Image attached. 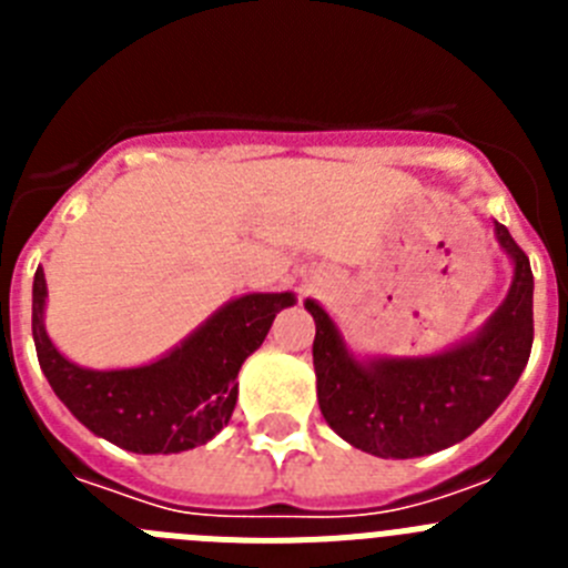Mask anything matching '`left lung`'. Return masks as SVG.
<instances>
[{"label": "left lung", "instance_id": "8db88e82", "mask_svg": "<svg viewBox=\"0 0 568 568\" xmlns=\"http://www.w3.org/2000/svg\"><path fill=\"white\" fill-rule=\"evenodd\" d=\"M495 230L515 258V281L489 324L449 353L364 366L349 358L329 315L307 301L321 415L346 444L378 458L433 455L469 438L518 384L535 338V281L518 241L504 224Z\"/></svg>", "mask_w": 568, "mask_h": 568}]
</instances>
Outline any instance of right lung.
<instances>
[{
	"label": "right lung",
	"instance_id": "1",
	"mask_svg": "<svg viewBox=\"0 0 568 568\" xmlns=\"http://www.w3.org/2000/svg\"><path fill=\"white\" fill-rule=\"evenodd\" d=\"M44 273L33 275V344L39 366L70 413L90 433L139 455L187 453L222 433L239 398V369L267 338L293 293H253L213 315L162 361L93 373L70 364L42 324Z\"/></svg>",
	"mask_w": 568,
	"mask_h": 568
}]
</instances>
